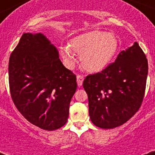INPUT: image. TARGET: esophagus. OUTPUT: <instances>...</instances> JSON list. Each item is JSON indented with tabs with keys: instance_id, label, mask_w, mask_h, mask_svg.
I'll return each instance as SVG.
<instances>
[{
	"instance_id": "1",
	"label": "esophagus",
	"mask_w": 155,
	"mask_h": 155,
	"mask_svg": "<svg viewBox=\"0 0 155 155\" xmlns=\"http://www.w3.org/2000/svg\"><path fill=\"white\" fill-rule=\"evenodd\" d=\"M76 79H77V84L79 86H81L83 84V81H84V76L81 75H76Z\"/></svg>"
}]
</instances>
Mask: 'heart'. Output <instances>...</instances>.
Masks as SVG:
<instances>
[{"mask_svg": "<svg viewBox=\"0 0 155 155\" xmlns=\"http://www.w3.org/2000/svg\"><path fill=\"white\" fill-rule=\"evenodd\" d=\"M117 48L118 40L113 34L93 30L71 38L69 46L61 47L60 52L68 65L75 63V52L80 54V63L85 71L99 72L109 63Z\"/></svg>", "mask_w": 155, "mask_h": 155, "instance_id": "obj_1", "label": "heart"}]
</instances>
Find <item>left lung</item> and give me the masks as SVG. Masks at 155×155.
I'll return each instance as SVG.
<instances>
[{"label":"left lung","mask_w":155,"mask_h":155,"mask_svg":"<svg viewBox=\"0 0 155 155\" xmlns=\"http://www.w3.org/2000/svg\"><path fill=\"white\" fill-rule=\"evenodd\" d=\"M147 74V56L134 42L101 72L87 75L83 86L92 122L102 129H113L130 120L143 101Z\"/></svg>","instance_id":"left-lung-1"}]
</instances>
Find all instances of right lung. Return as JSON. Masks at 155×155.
<instances>
[{
  "mask_svg": "<svg viewBox=\"0 0 155 155\" xmlns=\"http://www.w3.org/2000/svg\"><path fill=\"white\" fill-rule=\"evenodd\" d=\"M8 84L13 102L28 121L46 130L65 125L76 75L44 35L23 34L9 58Z\"/></svg>",
  "mask_w": 155,
  "mask_h": 155,
  "instance_id": "obj_1",
  "label": "right lung"
}]
</instances>
